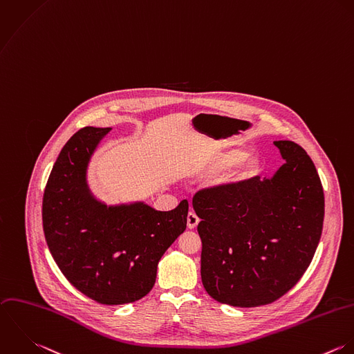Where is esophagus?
Returning <instances> with one entry per match:
<instances>
[{
  "instance_id": "1",
  "label": "esophagus",
  "mask_w": 354,
  "mask_h": 354,
  "mask_svg": "<svg viewBox=\"0 0 354 354\" xmlns=\"http://www.w3.org/2000/svg\"><path fill=\"white\" fill-rule=\"evenodd\" d=\"M198 224H199V218H198V216H196L195 213L189 212V213H188V216H187V227H188L189 230H194V228H196V227H198Z\"/></svg>"
}]
</instances>
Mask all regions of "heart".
Returning <instances> with one entry per match:
<instances>
[{"instance_id": "1", "label": "heart", "mask_w": 354, "mask_h": 354, "mask_svg": "<svg viewBox=\"0 0 354 354\" xmlns=\"http://www.w3.org/2000/svg\"><path fill=\"white\" fill-rule=\"evenodd\" d=\"M232 170L220 180L221 185L236 188L254 180L262 170V159L258 153H250L243 147H235L221 151L212 156L203 166L207 174H217L225 170Z\"/></svg>"}]
</instances>
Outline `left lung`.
Segmentation results:
<instances>
[{
  "instance_id": "8db88e82",
  "label": "left lung",
  "mask_w": 354,
  "mask_h": 354,
  "mask_svg": "<svg viewBox=\"0 0 354 354\" xmlns=\"http://www.w3.org/2000/svg\"><path fill=\"white\" fill-rule=\"evenodd\" d=\"M273 144L284 165L272 177L194 198L202 283L221 304L252 308L279 299L302 277L320 241L324 192L317 170L297 142Z\"/></svg>"
}]
</instances>
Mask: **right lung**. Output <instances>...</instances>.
I'll return each instance as SVG.
<instances>
[{"mask_svg": "<svg viewBox=\"0 0 354 354\" xmlns=\"http://www.w3.org/2000/svg\"><path fill=\"white\" fill-rule=\"evenodd\" d=\"M111 127H84L60 151L46 183L42 224L49 251L82 294L104 305L141 299L158 263L187 228L188 202L158 212L142 201L107 205L88 180L91 160Z\"/></svg>", "mask_w": 354, "mask_h": 354, "instance_id": "add662e5", "label": "right lung"}]
</instances>
